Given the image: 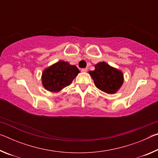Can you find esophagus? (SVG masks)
I'll return each mask as SVG.
<instances>
[{
	"instance_id": "34e87169",
	"label": "esophagus",
	"mask_w": 158,
	"mask_h": 158,
	"mask_svg": "<svg viewBox=\"0 0 158 158\" xmlns=\"http://www.w3.org/2000/svg\"><path fill=\"white\" fill-rule=\"evenodd\" d=\"M87 71H88V69H87V68H82V69H81V73H86Z\"/></svg>"
}]
</instances>
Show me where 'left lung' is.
<instances>
[{
  "label": "left lung",
  "instance_id": "obj_1",
  "mask_svg": "<svg viewBox=\"0 0 158 158\" xmlns=\"http://www.w3.org/2000/svg\"><path fill=\"white\" fill-rule=\"evenodd\" d=\"M95 86L108 94H114L123 84V74L119 69L111 67L105 62L95 65V69L89 71Z\"/></svg>",
  "mask_w": 158,
  "mask_h": 158
}]
</instances>
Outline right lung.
<instances>
[{"label":"right lung","instance_id":"obj_1","mask_svg":"<svg viewBox=\"0 0 158 158\" xmlns=\"http://www.w3.org/2000/svg\"><path fill=\"white\" fill-rule=\"evenodd\" d=\"M80 73L75 65L59 60L44 69L42 74V84L50 92H59L70 85Z\"/></svg>","mask_w":158,"mask_h":158}]
</instances>
